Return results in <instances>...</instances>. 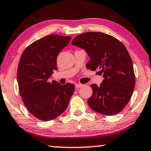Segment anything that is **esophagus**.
<instances>
[{
  "instance_id": "34e87169",
  "label": "esophagus",
  "mask_w": 151,
  "mask_h": 151,
  "mask_svg": "<svg viewBox=\"0 0 151 151\" xmlns=\"http://www.w3.org/2000/svg\"><path fill=\"white\" fill-rule=\"evenodd\" d=\"M83 84H76V88H80V87H83Z\"/></svg>"
}]
</instances>
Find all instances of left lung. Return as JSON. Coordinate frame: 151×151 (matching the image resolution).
<instances>
[{
  "instance_id": "obj_1",
  "label": "left lung",
  "mask_w": 151,
  "mask_h": 151,
  "mask_svg": "<svg viewBox=\"0 0 151 151\" xmlns=\"http://www.w3.org/2000/svg\"><path fill=\"white\" fill-rule=\"evenodd\" d=\"M73 45L84 49L90 57L87 68L99 69L104 81L91 85L92 95L87 100L93 111L103 115L122 111L132 95L135 86L133 64L125 46L112 36L87 32L76 36Z\"/></svg>"
}]
</instances>
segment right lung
Instances as JSON below:
<instances>
[{"label":"right lung","mask_w":151,"mask_h":151,"mask_svg":"<svg viewBox=\"0 0 151 151\" xmlns=\"http://www.w3.org/2000/svg\"><path fill=\"white\" fill-rule=\"evenodd\" d=\"M70 36L50 35L36 40L24 50L19 62V91L24 105L33 116L49 121L68 106L74 85L48 79L57 70L59 53L70 42Z\"/></svg>","instance_id":"obj_1"}]
</instances>
